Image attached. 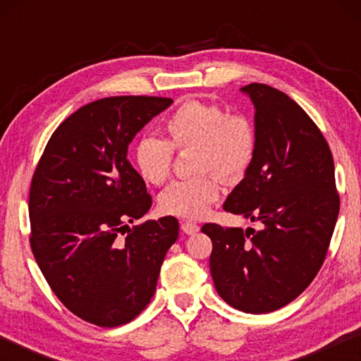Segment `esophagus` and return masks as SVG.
Instances as JSON below:
<instances>
[{
  "label": "esophagus",
  "instance_id": "1",
  "mask_svg": "<svg viewBox=\"0 0 361 361\" xmlns=\"http://www.w3.org/2000/svg\"><path fill=\"white\" fill-rule=\"evenodd\" d=\"M181 231L185 232V234L191 235V234H195V232L199 231V226L195 223H191V221H181Z\"/></svg>",
  "mask_w": 361,
  "mask_h": 361
}]
</instances>
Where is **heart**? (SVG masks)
Instances as JSON below:
<instances>
[{
  "instance_id": "1",
  "label": "heart",
  "mask_w": 361,
  "mask_h": 361,
  "mask_svg": "<svg viewBox=\"0 0 361 361\" xmlns=\"http://www.w3.org/2000/svg\"><path fill=\"white\" fill-rule=\"evenodd\" d=\"M166 142L145 137L133 148V164L145 183L161 186L172 176L173 151L192 152L191 178L173 183L159 197L167 215L197 219L221 194V180H237L252 166L258 135L243 113H226L219 103L189 99L164 122Z\"/></svg>"
}]
</instances>
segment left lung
Wrapping results in <instances>:
<instances>
[{
    "instance_id": "left-lung-1",
    "label": "left lung",
    "mask_w": 361,
    "mask_h": 361,
    "mask_svg": "<svg viewBox=\"0 0 361 361\" xmlns=\"http://www.w3.org/2000/svg\"><path fill=\"white\" fill-rule=\"evenodd\" d=\"M255 105L256 154L226 212L261 229L207 223L218 295L247 314L283 307L307 288L325 261L339 215L334 162L309 114L271 85L242 87Z\"/></svg>"
}]
</instances>
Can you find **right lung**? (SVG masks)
Listing matches in <instances>:
<instances>
[{
	"label": "right lung",
	"instance_id": "add662e5",
	"mask_svg": "<svg viewBox=\"0 0 361 361\" xmlns=\"http://www.w3.org/2000/svg\"><path fill=\"white\" fill-rule=\"evenodd\" d=\"M172 102L119 95L81 106L52 133L33 173L35 259L65 307L97 326L124 325L142 312L178 239L175 216L129 228L152 204L127 159L129 143Z\"/></svg>",
	"mask_w": 361,
	"mask_h": 361
}]
</instances>
